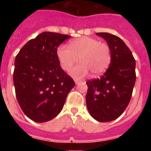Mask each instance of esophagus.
I'll return each mask as SVG.
<instances>
[{
  "instance_id": "34e87169",
  "label": "esophagus",
  "mask_w": 151,
  "mask_h": 151,
  "mask_svg": "<svg viewBox=\"0 0 151 151\" xmlns=\"http://www.w3.org/2000/svg\"><path fill=\"white\" fill-rule=\"evenodd\" d=\"M74 83H75L76 85H77L80 83V81H79V80H74Z\"/></svg>"
}]
</instances>
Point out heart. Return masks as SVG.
Here are the masks:
<instances>
[{
	"mask_svg": "<svg viewBox=\"0 0 151 151\" xmlns=\"http://www.w3.org/2000/svg\"><path fill=\"white\" fill-rule=\"evenodd\" d=\"M57 56L65 71H68L80 58L81 63L70 71L71 75L76 79L83 78L89 71L93 77L101 75L111 61L110 49L107 44L88 36L71 41L69 47L66 45L59 46Z\"/></svg>",
	"mask_w": 151,
	"mask_h": 151,
	"instance_id": "obj_1",
	"label": "heart"
}]
</instances>
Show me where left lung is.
I'll list each match as a JSON object with an SVG mask.
<instances>
[{
	"label": "left lung",
	"instance_id": "obj_1",
	"mask_svg": "<svg viewBox=\"0 0 151 151\" xmlns=\"http://www.w3.org/2000/svg\"><path fill=\"white\" fill-rule=\"evenodd\" d=\"M110 49L109 68L96 80H89L86 104L90 115L99 122L117 119L124 112L132 98L136 81V61L121 39L109 33H97Z\"/></svg>",
	"mask_w": 151,
	"mask_h": 151
}]
</instances>
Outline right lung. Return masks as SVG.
I'll list each match as a JSON object with an SVG mask.
<instances>
[{"label":"right lung","instance_id":"obj_1","mask_svg":"<svg viewBox=\"0 0 151 151\" xmlns=\"http://www.w3.org/2000/svg\"><path fill=\"white\" fill-rule=\"evenodd\" d=\"M70 37L43 32L27 42L16 56L13 80L17 99L24 113L35 122L55 118L75 85L57 56L58 47Z\"/></svg>","mask_w":151,"mask_h":151}]
</instances>
